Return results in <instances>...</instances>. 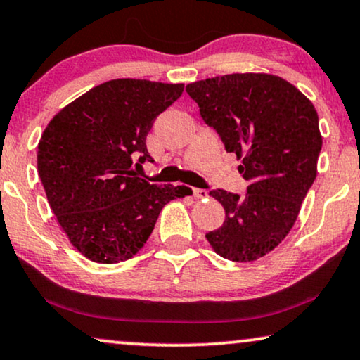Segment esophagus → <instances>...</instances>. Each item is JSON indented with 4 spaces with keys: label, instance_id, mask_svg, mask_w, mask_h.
<instances>
[{
    "label": "esophagus",
    "instance_id": "1",
    "mask_svg": "<svg viewBox=\"0 0 360 360\" xmlns=\"http://www.w3.org/2000/svg\"><path fill=\"white\" fill-rule=\"evenodd\" d=\"M193 193H194V198L195 199H204V198H207V191L205 189H193Z\"/></svg>",
    "mask_w": 360,
    "mask_h": 360
}]
</instances>
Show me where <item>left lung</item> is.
Returning <instances> with one entry per match:
<instances>
[{
	"label": "left lung",
	"instance_id": "obj_1",
	"mask_svg": "<svg viewBox=\"0 0 360 360\" xmlns=\"http://www.w3.org/2000/svg\"><path fill=\"white\" fill-rule=\"evenodd\" d=\"M186 92L225 151L242 158L238 171L248 183L243 194L210 191L225 220L205 238L227 260H258L288 236L314 183L323 146L318 113L295 85L268 74L214 77Z\"/></svg>",
	"mask_w": 360,
	"mask_h": 360
}]
</instances>
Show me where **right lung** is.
<instances>
[{"label":"right lung","mask_w":360,"mask_h":360,"mask_svg":"<svg viewBox=\"0 0 360 360\" xmlns=\"http://www.w3.org/2000/svg\"><path fill=\"white\" fill-rule=\"evenodd\" d=\"M183 84L117 79L62 108L42 133L37 171L72 245L97 263L128 260L145 245L161 209L184 186L150 184L133 166L153 161L146 135Z\"/></svg>","instance_id":"add662e5"}]
</instances>
